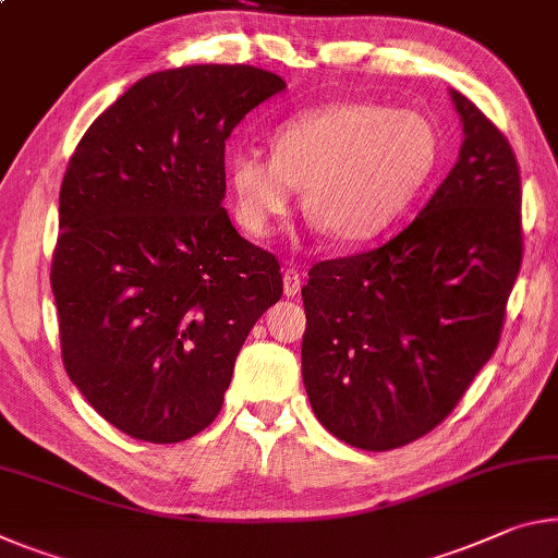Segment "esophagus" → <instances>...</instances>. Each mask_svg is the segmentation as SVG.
I'll list each match as a JSON object with an SVG mask.
<instances>
[{
  "instance_id": "esophagus-1",
  "label": "esophagus",
  "mask_w": 558,
  "mask_h": 558,
  "mask_svg": "<svg viewBox=\"0 0 558 558\" xmlns=\"http://www.w3.org/2000/svg\"><path fill=\"white\" fill-rule=\"evenodd\" d=\"M300 286H303V276L295 268L282 272V293H286V298H295L300 293Z\"/></svg>"
}]
</instances>
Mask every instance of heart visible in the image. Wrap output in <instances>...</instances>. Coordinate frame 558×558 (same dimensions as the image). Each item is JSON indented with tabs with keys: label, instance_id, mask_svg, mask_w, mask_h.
Segmentation results:
<instances>
[{
	"label": "heart",
	"instance_id": "obj_1",
	"mask_svg": "<svg viewBox=\"0 0 558 558\" xmlns=\"http://www.w3.org/2000/svg\"><path fill=\"white\" fill-rule=\"evenodd\" d=\"M437 134L417 111L335 101L295 113L272 134V156L238 151L226 179L243 231L265 241L305 185V210L335 241L385 231L435 171Z\"/></svg>",
	"mask_w": 558,
	"mask_h": 558
}]
</instances>
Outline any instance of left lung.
I'll return each instance as SVG.
<instances>
[{
    "instance_id": "8db88e82",
    "label": "left lung",
    "mask_w": 558,
    "mask_h": 558,
    "mask_svg": "<svg viewBox=\"0 0 558 558\" xmlns=\"http://www.w3.org/2000/svg\"><path fill=\"white\" fill-rule=\"evenodd\" d=\"M462 148L435 196L375 251L311 268L303 383L323 427L367 452L454 410L497 350L521 268V181L501 131L459 92Z\"/></svg>"
}]
</instances>
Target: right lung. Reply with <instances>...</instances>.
<instances>
[{
	"label": "right lung",
	"instance_id": "right-lung-1",
	"mask_svg": "<svg viewBox=\"0 0 558 558\" xmlns=\"http://www.w3.org/2000/svg\"><path fill=\"white\" fill-rule=\"evenodd\" d=\"M280 92L278 74L245 64L148 74L69 161L51 260L61 357L123 435L171 445L206 429L247 332L282 295L278 260L223 208L226 141Z\"/></svg>",
	"mask_w": 558,
	"mask_h": 558
}]
</instances>
